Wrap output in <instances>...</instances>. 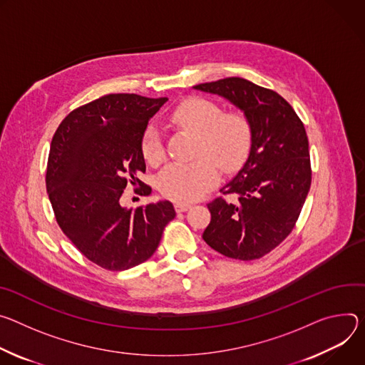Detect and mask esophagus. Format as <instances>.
Listing matches in <instances>:
<instances>
[{"label":"esophagus","instance_id":"obj_1","mask_svg":"<svg viewBox=\"0 0 365 365\" xmlns=\"http://www.w3.org/2000/svg\"><path fill=\"white\" fill-rule=\"evenodd\" d=\"M174 207H175L177 213H182V212L190 210V209H191V205H188V203H175Z\"/></svg>","mask_w":365,"mask_h":365}]
</instances>
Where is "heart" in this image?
Returning <instances> with one entry per match:
<instances>
[{
	"label": "heart",
	"instance_id": "b5f03b06",
	"mask_svg": "<svg viewBox=\"0 0 365 365\" xmlns=\"http://www.w3.org/2000/svg\"><path fill=\"white\" fill-rule=\"evenodd\" d=\"M171 121L198 135V155H210L192 162H173L159 175L162 194L178 203H191L217 184L219 167L233 171L245 160L251 146V125L242 114H223L216 103L201 97H190L178 104ZM142 153L150 165L164 160V143L155 128L146 129Z\"/></svg>",
	"mask_w": 365,
	"mask_h": 365
}]
</instances>
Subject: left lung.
<instances>
[{
    "mask_svg": "<svg viewBox=\"0 0 365 365\" xmlns=\"http://www.w3.org/2000/svg\"><path fill=\"white\" fill-rule=\"evenodd\" d=\"M194 90L223 97L251 125V148L237 174L207 205L212 220L206 244L233 259L250 261L268 254L293 230L312 182L309 140L293 107L272 90L230 76L198 84Z\"/></svg>",
    "mask_w": 365,
    "mask_h": 365,
    "instance_id": "1",
    "label": "left lung"
}]
</instances>
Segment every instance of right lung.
I'll return each mask as SVG.
<instances>
[{"label":"right lung","instance_id":"right-lung-1","mask_svg":"<svg viewBox=\"0 0 365 365\" xmlns=\"http://www.w3.org/2000/svg\"><path fill=\"white\" fill-rule=\"evenodd\" d=\"M167 101L108 94L71 111L53 135L46 190L56 222L81 254L106 269L149 259L175 217L167 200L138 209L120 205L129 182L143 185L138 178L146 170L142 139Z\"/></svg>","mask_w":365,"mask_h":365}]
</instances>
